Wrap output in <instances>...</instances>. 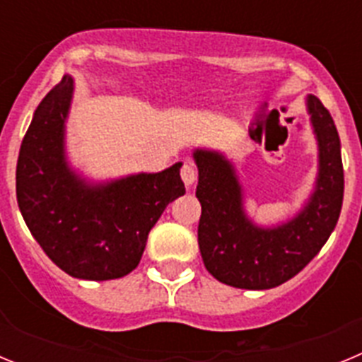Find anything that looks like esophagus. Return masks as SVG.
Instances as JSON below:
<instances>
[{
  "label": "esophagus",
  "mask_w": 362,
  "mask_h": 362,
  "mask_svg": "<svg viewBox=\"0 0 362 362\" xmlns=\"http://www.w3.org/2000/svg\"><path fill=\"white\" fill-rule=\"evenodd\" d=\"M181 179H183V183L187 185V187H192V185L196 183V179H197L196 166L188 161L183 163V166H181Z\"/></svg>",
  "instance_id": "1"
}]
</instances>
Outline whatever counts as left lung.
Masks as SVG:
<instances>
[{
  "label": "left lung",
  "mask_w": 362,
  "mask_h": 362,
  "mask_svg": "<svg viewBox=\"0 0 362 362\" xmlns=\"http://www.w3.org/2000/svg\"><path fill=\"white\" fill-rule=\"evenodd\" d=\"M319 145L315 190L303 212L276 228H259L243 210V190L232 163L212 150H196L201 203L197 243L206 270L221 283L267 290L297 276L322 248L343 206L341 141L330 112L315 95L306 99Z\"/></svg>",
  "instance_id": "left-lung-1"
}]
</instances>
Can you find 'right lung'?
Returning <instances> with one entry per match:
<instances>
[{"instance_id": "obj_1", "label": "right lung", "mask_w": 362, "mask_h": 362, "mask_svg": "<svg viewBox=\"0 0 362 362\" xmlns=\"http://www.w3.org/2000/svg\"><path fill=\"white\" fill-rule=\"evenodd\" d=\"M72 92V78L63 76L34 112L19 148L16 196L28 230L54 264L78 279H117L139 264L152 226L166 204L185 194L181 163L158 174L86 185L65 159Z\"/></svg>"}]
</instances>
